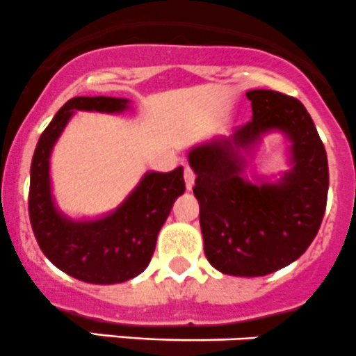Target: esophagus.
I'll use <instances>...</instances> for the list:
<instances>
[{"mask_svg":"<svg viewBox=\"0 0 356 356\" xmlns=\"http://www.w3.org/2000/svg\"><path fill=\"white\" fill-rule=\"evenodd\" d=\"M195 179H196V174L195 170H193L189 165H184V181H186V188L191 189L193 186H195Z\"/></svg>","mask_w":356,"mask_h":356,"instance_id":"34e87169","label":"esophagus"}]
</instances>
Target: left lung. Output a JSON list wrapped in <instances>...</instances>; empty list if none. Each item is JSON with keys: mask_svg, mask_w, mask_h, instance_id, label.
<instances>
[{"mask_svg": "<svg viewBox=\"0 0 356 356\" xmlns=\"http://www.w3.org/2000/svg\"><path fill=\"white\" fill-rule=\"evenodd\" d=\"M252 120L227 139L195 147L189 165L196 181L203 248L210 264L234 277H264L301 257L322 224L329 165L312 116L298 99L275 90H250ZM270 129L293 143V170L277 185L245 181L240 149Z\"/></svg>", "mask_w": 356, "mask_h": 356, "instance_id": "obj_1", "label": "left lung"}]
</instances>
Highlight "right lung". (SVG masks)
Returning <instances> with one entry per match:
<instances>
[{"label": "right lung", "mask_w": 356, "mask_h": 356, "mask_svg": "<svg viewBox=\"0 0 356 356\" xmlns=\"http://www.w3.org/2000/svg\"><path fill=\"white\" fill-rule=\"evenodd\" d=\"M127 99L72 97L41 134L31 163L29 219L43 254L58 270L86 284H122L143 273L172 205L184 193L182 167L147 172L116 212L99 220L74 222L57 212L50 193V153L74 109L120 113Z\"/></svg>", "instance_id": "1"}]
</instances>
